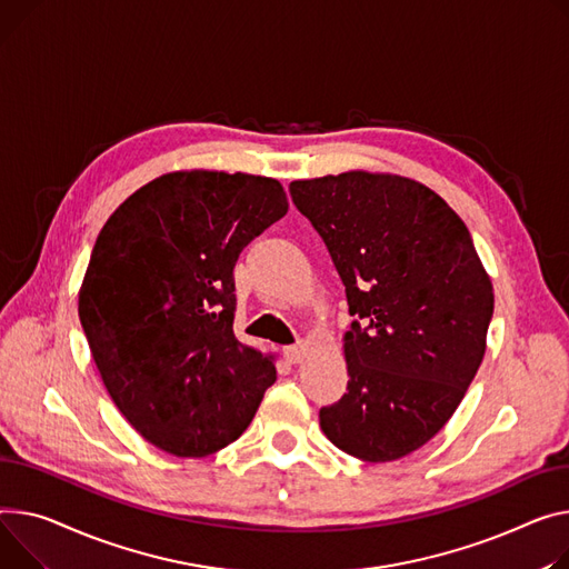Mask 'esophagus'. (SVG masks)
I'll return each instance as SVG.
<instances>
[{"label": "esophagus", "mask_w": 569, "mask_h": 569, "mask_svg": "<svg viewBox=\"0 0 569 569\" xmlns=\"http://www.w3.org/2000/svg\"><path fill=\"white\" fill-rule=\"evenodd\" d=\"M283 355H286V359H288L290 363H299L301 359H305L307 350H305V346L297 343V346H288V348H283Z\"/></svg>", "instance_id": "obj_1"}]
</instances>
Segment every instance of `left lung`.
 <instances>
[{"mask_svg": "<svg viewBox=\"0 0 569 569\" xmlns=\"http://www.w3.org/2000/svg\"><path fill=\"white\" fill-rule=\"evenodd\" d=\"M346 286L348 393L320 428L348 456L391 462L428 443L462 402L495 292L465 221L426 184L366 171L290 182Z\"/></svg>", "mask_w": 569, "mask_h": 569, "instance_id": "obj_1", "label": "left lung"}]
</instances>
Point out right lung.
I'll use <instances>...</instances> for the list:
<instances>
[{"instance_id":"1","label":"right lung","mask_w":569,"mask_h":569,"mask_svg":"<svg viewBox=\"0 0 569 569\" xmlns=\"http://www.w3.org/2000/svg\"><path fill=\"white\" fill-rule=\"evenodd\" d=\"M288 212L274 178L167 173L123 201L96 240L80 320L130 426L178 458L236 441L274 380L233 333L236 262Z\"/></svg>"}]
</instances>
